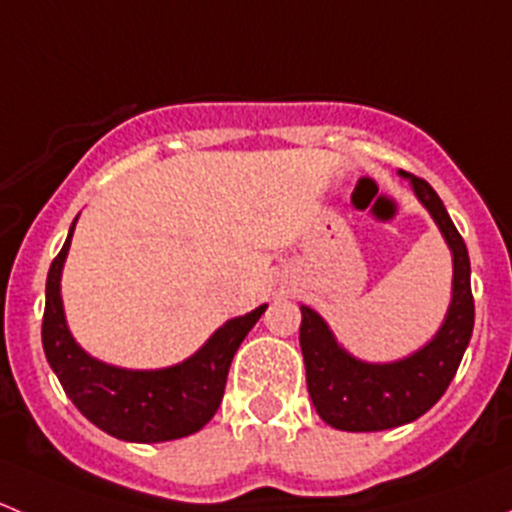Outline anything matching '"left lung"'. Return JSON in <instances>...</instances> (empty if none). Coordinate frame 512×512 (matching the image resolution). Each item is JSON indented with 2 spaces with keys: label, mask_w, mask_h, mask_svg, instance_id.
Instances as JSON below:
<instances>
[{
  "label": "left lung",
  "mask_w": 512,
  "mask_h": 512,
  "mask_svg": "<svg viewBox=\"0 0 512 512\" xmlns=\"http://www.w3.org/2000/svg\"><path fill=\"white\" fill-rule=\"evenodd\" d=\"M401 178L409 180L453 255L451 304L441 329L426 347L389 364L356 359L334 339L332 329L314 309L304 304L299 307V347L307 369L309 396L322 421L339 431H386L426 414L446 394L473 334L476 307L466 242L426 180L404 170Z\"/></svg>",
  "instance_id": "obj_1"
}]
</instances>
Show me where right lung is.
Listing matches in <instances>:
<instances>
[{
  "instance_id": "obj_1",
  "label": "right lung",
  "mask_w": 512,
  "mask_h": 512,
  "mask_svg": "<svg viewBox=\"0 0 512 512\" xmlns=\"http://www.w3.org/2000/svg\"><path fill=\"white\" fill-rule=\"evenodd\" d=\"M46 277L41 344L54 374L76 409L108 436L133 443H160L200 431L218 411L230 361L267 304L225 322L190 359L168 369L133 371L103 364L71 337L61 302V270L71 235Z\"/></svg>"
}]
</instances>
